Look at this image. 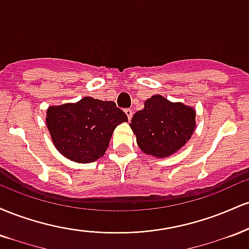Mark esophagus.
I'll return each mask as SVG.
<instances>
[{
    "label": "esophagus",
    "mask_w": 249,
    "mask_h": 249,
    "mask_svg": "<svg viewBox=\"0 0 249 249\" xmlns=\"http://www.w3.org/2000/svg\"><path fill=\"white\" fill-rule=\"evenodd\" d=\"M125 113H126L128 121H131V118H132V115H133L132 110H131V108H126V110H125Z\"/></svg>",
    "instance_id": "esophagus-1"
}]
</instances>
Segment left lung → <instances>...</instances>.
Returning a JSON list of instances; mask_svg holds the SVG:
<instances>
[{"label":"left lung","mask_w":249,"mask_h":249,"mask_svg":"<svg viewBox=\"0 0 249 249\" xmlns=\"http://www.w3.org/2000/svg\"><path fill=\"white\" fill-rule=\"evenodd\" d=\"M130 126L142 151L164 158L190 141L196 127V111L156 95L145 102L142 110L134 113Z\"/></svg>","instance_id":"left-lung-1"}]
</instances>
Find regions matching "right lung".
<instances>
[{
    "label": "right lung",
    "mask_w": 249,
    "mask_h": 249,
    "mask_svg": "<svg viewBox=\"0 0 249 249\" xmlns=\"http://www.w3.org/2000/svg\"><path fill=\"white\" fill-rule=\"evenodd\" d=\"M127 122L115 102L84 97L75 104L50 107L47 125L57 150L77 162H91L103 157L117 125Z\"/></svg>",
    "instance_id": "right-lung-1"
}]
</instances>
